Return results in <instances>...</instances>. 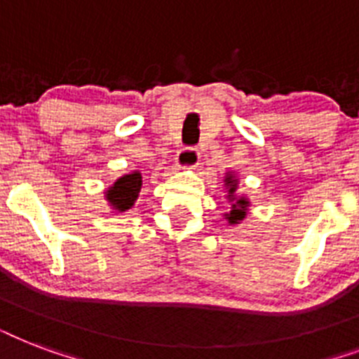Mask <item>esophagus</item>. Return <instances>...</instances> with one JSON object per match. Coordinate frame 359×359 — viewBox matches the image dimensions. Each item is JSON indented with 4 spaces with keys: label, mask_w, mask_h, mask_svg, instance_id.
Instances as JSON below:
<instances>
[{
    "label": "esophagus",
    "mask_w": 359,
    "mask_h": 359,
    "mask_svg": "<svg viewBox=\"0 0 359 359\" xmlns=\"http://www.w3.org/2000/svg\"><path fill=\"white\" fill-rule=\"evenodd\" d=\"M199 163V151L197 149H180L175 156V168L177 169H196Z\"/></svg>",
    "instance_id": "esophagus-1"
}]
</instances>
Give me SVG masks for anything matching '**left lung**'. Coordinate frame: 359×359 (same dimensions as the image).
Returning a JSON list of instances; mask_svg holds the SVG:
<instances>
[{"label": "left lung", "mask_w": 359, "mask_h": 359, "mask_svg": "<svg viewBox=\"0 0 359 359\" xmlns=\"http://www.w3.org/2000/svg\"><path fill=\"white\" fill-rule=\"evenodd\" d=\"M224 184H225V190H227V201L231 203V210L227 214H224V218L229 225H238L240 222L245 218V214H248L250 199H248L245 196H238V194H236L238 179H236L233 171H227V173H225Z\"/></svg>", "instance_id": "left-lung-1"}]
</instances>
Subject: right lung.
<instances>
[{
  "instance_id": "add662e5",
  "label": "right lung",
  "mask_w": 359,
  "mask_h": 359,
  "mask_svg": "<svg viewBox=\"0 0 359 359\" xmlns=\"http://www.w3.org/2000/svg\"><path fill=\"white\" fill-rule=\"evenodd\" d=\"M141 184H143V180H141L140 171L123 175L106 190V201L115 212H126L134 207L135 199L141 191Z\"/></svg>"
}]
</instances>
